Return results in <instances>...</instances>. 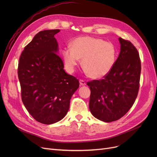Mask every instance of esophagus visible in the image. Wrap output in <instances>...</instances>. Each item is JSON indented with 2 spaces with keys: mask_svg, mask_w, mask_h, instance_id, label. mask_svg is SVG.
I'll list each match as a JSON object with an SVG mask.
<instances>
[{
  "mask_svg": "<svg viewBox=\"0 0 157 157\" xmlns=\"http://www.w3.org/2000/svg\"><path fill=\"white\" fill-rule=\"evenodd\" d=\"M79 82H80V85H82V86H85V85L86 84V81H85V80H84L80 79V80H79Z\"/></svg>",
  "mask_w": 157,
  "mask_h": 157,
  "instance_id": "1",
  "label": "esophagus"
}]
</instances>
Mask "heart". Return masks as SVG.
<instances>
[{
    "instance_id": "obj_1",
    "label": "heart",
    "mask_w": 157,
    "mask_h": 157,
    "mask_svg": "<svg viewBox=\"0 0 157 157\" xmlns=\"http://www.w3.org/2000/svg\"><path fill=\"white\" fill-rule=\"evenodd\" d=\"M65 67L75 71L82 58V65L93 78L105 77L112 70L117 59L116 47L110 42L92 36H81L73 40L63 51Z\"/></svg>"
}]
</instances>
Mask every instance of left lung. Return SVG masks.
Returning a JSON list of instances; mask_svg holds the SVG:
<instances>
[{"mask_svg": "<svg viewBox=\"0 0 157 157\" xmlns=\"http://www.w3.org/2000/svg\"><path fill=\"white\" fill-rule=\"evenodd\" d=\"M121 52L112 70L101 80L87 82L89 108L94 117L105 122L119 119L134 103L140 88L141 61L129 40L119 38Z\"/></svg>", "mask_w": 157, "mask_h": 157, "instance_id": "obj_1", "label": "left lung"}]
</instances>
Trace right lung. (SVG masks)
Returning <instances> with one entry per match:
<instances>
[{
  "instance_id": "add662e5",
  "label": "right lung",
  "mask_w": 157,
  "mask_h": 157,
  "mask_svg": "<svg viewBox=\"0 0 157 157\" xmlns=\"http://www.w3.org/2000/svg\"><path fill=\"white\" fill-rule=\"evenodd\" d=\"M59 29L40 31L22 52L17 75L23 105L35 119L44 124L61 121L67 113L70 100L79 87L78 80L64 71L57 54L54 35Z\"/></svg>"
}]
</instances>
